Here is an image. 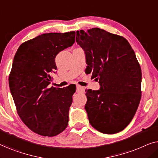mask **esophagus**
Wrapping results in <instances>:
<instances>
[{"instance_id":"1","label":"esophagus","mask_w":158,"mask_h":158,"mask_svg":"<svg viewBox=\"0 0 158 158\" xmlns=\"http://www.w3.org/2000/svg\"><path fill=\"white\" fill-rule=\"evenodd\" d=\"M76 89H77V93H83L84 92V90H85V88L83 86H81V85H77L76 86Z\"/></svg>"}]
</instances>
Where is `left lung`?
<instances>
[{
	"label": "left lung",
	"mask_w": 158,
	"mask_h": 158,
	"mask_svg": "<svg viewBox=\"0 0 158 158\" xmlns=\"http://www.w3.org/2000/svg\"><path fill=\"white\" fill-rule=\"evenodd\" d=\"M76 42L85 53V72L100 90H85V109L91 126L116 134L131 122L141 99L142 72L126 39L99 28L77 31Z\"/></svg>",
	"instance_id": "obj_1"
}]
</instances>
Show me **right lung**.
Listing matches in <instances>:
<instances>
[{"mask_svg": "<svg viewBox=\"0 0 158 158\" xmlns=\"http://www.w3.org/2000/svg\"><path fill=\"white\" fill-rule=\"evenodd\" d=\"M75 37V31L41 34L21 44L14 56L10 93L19 117L38 135L54 137L68 127L75 90L48 85L57 70L56 56L72 46Z\"/></svg>", "mask_w": 158, "mask_h": 158, "instance_id": "right-lung-1", "label": "right lung"}]
</instances>
